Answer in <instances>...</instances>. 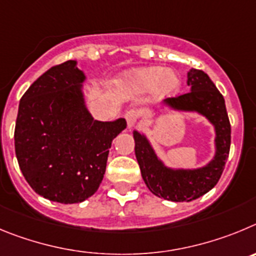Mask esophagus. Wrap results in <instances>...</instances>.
Instances as JSON below:
<instances>
[{
  "mask_svg": "<svg viewBox=\"0 0 256 256\" xmlns=\"http://www.w3.org/2000/svg\"><path fill=\"white\" fill-rule=\"evenodd\" d=\"M125 118H126V122H128V128H132L134 126H135L138 124L139 114H138V111H135V110H131V111H128V114H125Z\"/></svg>",
  "mask_w": 256,
  "mask_h": 256,
  "instance_id": "obj_1",
  "label": "esophagus"
}]
</instances>
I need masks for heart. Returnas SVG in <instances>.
<instances>
[{"mask_svg": "<svg viewBox=\"0 0 256 256\" xmlns=\"http://www.w3.org/2000/svg\"><path fill=\"white\" fill-rule=\"evenodd\" d=\"M128 84L142 90H152L158 88L162 96H171L181 88V79L174 71H168L162 66L138 68L128 74Z\"/></svg>", "mask_w": 256, "mask_h": 256, "instance_id": "b5f03b06", "label": "heart"}]
</instances>
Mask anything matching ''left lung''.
I'll list each match as a JSON object with an SVG mask.
<instances>
[{
  "label": "left lung",
  "instance_id": "8db88e82",
  "mask_svg": "<svg viewBox=\"0 0 256 256\" xmlns=\"http://www.w3.org/2000/svg\"><path fill=\"white\" fill-rule=\"evenodd\" d=\"M190 92L163 100V107L177 112H194L213 125L214 156L198 168H172L164 164L148 138L134 130L135 156L142 180L156 196L171 202H191L210 191L220 181L231 146V125L224 98L204 71L191 68L188 72Z\"/></svg>",
  "mask_w": 256,
  "mask_h": 256
}]
</instances>
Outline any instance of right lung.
I'll use <instances>...</instances> for the list:
<instances>
[{"label":"right lung","instance_id":"right-lung-1","mask_svg":"<svg viewBox=\"0 0 256 256\" xmlns=\"http://www.w3.org/2000/svg\"><path fill=\"white\" fill-rule=\"evenodd\" d=\"M76 61L46 71L20 100L15 153L36 194L62 204L82 202L98 190L112 142L126 120H94L85 106L86 76Z\"/></svg>","mask_w":256,"mask_h":256}]
</instances>
